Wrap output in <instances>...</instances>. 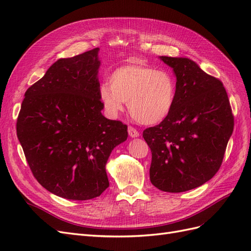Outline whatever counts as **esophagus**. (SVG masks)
Masks as SVG:
<instances>
[{
  "label": "esophagus",
  "instance_id": "esophagus-1",
  "mask_svg": "<svg viewBox=\"0 0 251 251\" xmlns=\"http://www.w3.org/2000/svg\"><path fill=\"white\" fill-rule=\"evenodd\" d=\"M128 133H129V136H130L131 138H137V137L140 136L139 131L136 129V128L132 127V126L128 127Z\"/></svg>",
  "mask_w": 251,
  "mask_h": 251
}]
</instances>
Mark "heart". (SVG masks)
Returning a JSON list of instances; mask_svg holds the SVG:
<instances>
[{
  "mask_svg": "<svg viewBox=\"0 0 251 251\" xmlns=\"http://www.w3.org/2000/svg\"><path fill=\"white\" fill-rule=\"evenodd\" d=\"M109 80L100 83L99 98L112 118L124 110L127 101L134 120L153 125L168 118L174 107L176 81L164 70L143 63H128L115 69Z\"/></svg>",
  "mask_w": 251,
  "mask_h": 251,
  "instance_id": "obj_1",
  "label": "heart"
}]
</instances>
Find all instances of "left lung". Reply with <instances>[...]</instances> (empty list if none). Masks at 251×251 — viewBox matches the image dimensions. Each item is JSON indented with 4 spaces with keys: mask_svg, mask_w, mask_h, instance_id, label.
<instances>
[{
    "mask_svg": "<svg viewBox=\"0 0 251 251\" xmlns=\"http://www.w3.org/2000/svg\"><path fill=\"white\" fill-rule=\"evenodd\" d=\"M176 75V99L169 117L146 128L151 151L150 178L163 192L195 189L220 170L234 118L223 82L188 58L160 56Z\"/></svg>",
    "mask_w": 251,
    "mask_h": 251,
    "instance_id": "8db88e82",
    "label": "left lung"
}]
</instances>
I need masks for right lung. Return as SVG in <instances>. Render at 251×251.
I'll use <instances>...</instances> for the list:
<instances>
[{"mask_svg":"<svg viewBox=\"0 0 251 251\" xmlns=\"http://www.w3.org/2000/svg\"><path fill=\"white\" fill-rule=\"evenodd\" d=\"M99 50L53 63L26 90L17 119V136L37 181L73 201L98 197L109 187L107 160L128 137L127 125L101 114Z\"/></svg>","mask_w":251,"mask_h":251,"instance_id":"1","label":"right lung"}]
</instances>
